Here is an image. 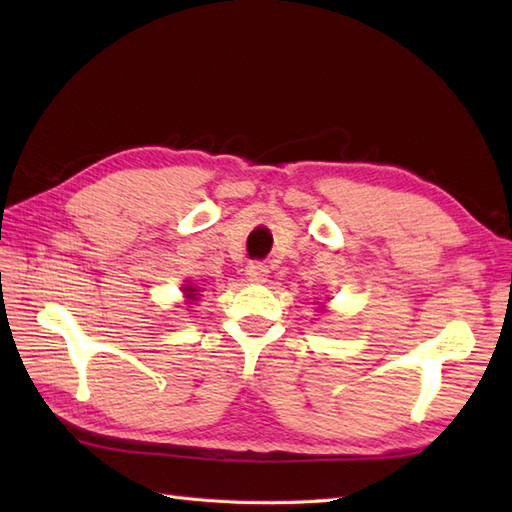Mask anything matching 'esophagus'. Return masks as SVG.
<instances>
[{"label": "esophagus", "mask_w": 512, "mask_h": 512, "mask_svg": "<svg viewBox=\"0 0 512 512\" xmlns=\"http://www.w3.org/2000/svg\"><path fill=\"white\" fill-rule=\"evenodd\" d=\"M246 275L248 279L253 281V284H264V281L268 279V266L259 264V262H253L246 266Z\"/></svg>", "instance_id": "34e87169"}]
</instances>
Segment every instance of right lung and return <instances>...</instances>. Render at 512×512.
<instances>
[{
  "mask_svg": "<svg viewBox=\"0 0 512 512\" xmlns=\"http://www.w3.org/2000/svg\"><path fill=\"white\" fill-rule=\"evenodd\" d=\"M184 295H187L189 299H198V297H195V288H193V286H187V288H184Z\"/></svg>",
  "mask_w": 512,
  "mask_h": 512,
  "instance_id": "add662e5",
  "label": "right lung"
}]
</instances>
